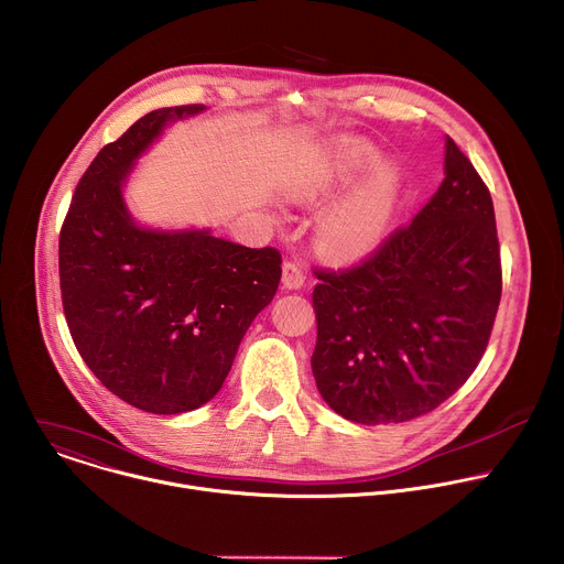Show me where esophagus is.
<instances>
[{"label":"esophagus","instance_id":"34e87169","mask_svg":"<svg viewBox=\"0 0 564 564\" xmlns=\"http://www.w3.org/2000/svg\"><path fill=\"white\" fill-rule=\"evenodd\" d=\"M304 280H306V275H304V271L297 262H284L282 264V284L286 289H302Z\"/></svg>","mask_w":564,"mask_h":564}]
</instances>
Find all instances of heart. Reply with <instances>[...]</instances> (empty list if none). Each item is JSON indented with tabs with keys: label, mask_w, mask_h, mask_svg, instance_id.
<instances>
[{
	"label": "heart",
	"mask_w": 564,
	"mask_h": 564,
	"mask_svg": "<svg viewBox=\"0 0 564 564\" xmlns=\"http://www.w3.org/2000/svg\"><path fill=\"white\" fill-rule=\"evenodd\" d=\"M376 153L360 142H345L335 151L326 180L311 195L328 193L347 184L358 171L373 164ZM395 199V177L391 171H380L358 193L333 206L319 224V240L324 249L340 258H360L371 253L387 236Z\"/></svg>",
	"instance_id": "1"
}]
</instances>
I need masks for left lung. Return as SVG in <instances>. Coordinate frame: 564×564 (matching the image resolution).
I'll return each instance as SVG.
<instances>
[{
	"label": "left lung",
	"instance_id": "1",
	"mask_svg": "<svg viewBox=\"0 0 564 564\" xmlns=\"http://www.w3.org/2000/svg\"><path fill=\"white\" fill-rule=\"evenodd\" d=\"M313 378L360 424L420 417L482 360L502 293L496 213L471 160L446 140L444 180L417 215L347 269H313Z\"/></svg>",
	"mask_w": 564,
	"mask_h": 564
}]
</instances>
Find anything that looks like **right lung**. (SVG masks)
Returning <instances> with one entry per match:
<instances>
[{"label":"right lung","mask_w":564,"mask_h":564,"mask_svg":"<svg viewBox=\"0 0 564 564\" xmlns=\"http://www.w3.org/2000/svg\"><path fill=\"white\" fill-rule=\"evenodd\" d=\"M199 110H151L106 144L59 231L62 304L82 360L110 393L158 415L193 411L221 389L282 275L273 247L147 231L127 213L122 184L133 160L169 120Z\"/></svg>","instance_id":"1"}]
</instances>
